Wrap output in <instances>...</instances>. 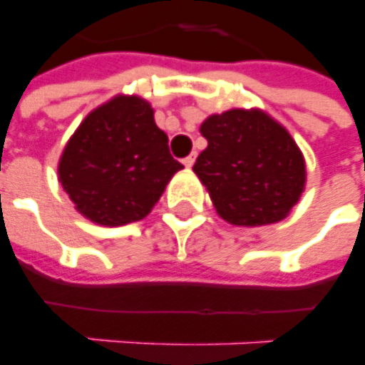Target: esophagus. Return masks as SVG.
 I'll list each match as a JSON object with an SVG mask.
<instances>
[{"label":"esophagus","mask_w":365,"mask_h":365,"mask_svg":"<svg viewBox=\"0 0 365 365\" xmlns=\"http://www.w3.org/2000/svg\"><path fill=\"white\" fill-rule=\"evenodd\" d=\"M195 155H188V157H185V159H182V165H185V167H187V169H190V167H192V165H195Z\"/></svg>","instance_id":"34e87169"}]
</instances>
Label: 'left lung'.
I'll list each match as a JSON object with an SVG mask.
<instances>
[{"instance_id": "left-lung-1", "label": "left lung", "mask_w": 365, "mask_h": 365, "mask_svg": "<svg viewBox=\"0 0 365 365\" xmlns=\"http://www.w3.org/2000/svg\"><path fill=\"white\" fill-rule=\"evenodd\" d=\"M208 147L192 170L212 204L234 226H267L299 202L307 167L301 149L281 123L261 110H228L200 125Z\"/></svg>"}]
</instances>
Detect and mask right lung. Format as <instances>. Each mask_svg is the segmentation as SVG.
I'll use <instances>...</instances> for the list:
<instances>
[{"instance_id":"1","label":"right lung","mask_w":365,"mask_h":365,"mask_svg":"<svg viewBox=\"0 0 365 365\" xmlns=\"http://www.w3.org/2000/svg\"><path fill=\"white\" fill-rule=\"evenodd\" d=\"M180 169L151 104L115 96L88 113L68 139L58 180L82 216L113 228L145 218Z\"/></svg>"}]
</instances>
